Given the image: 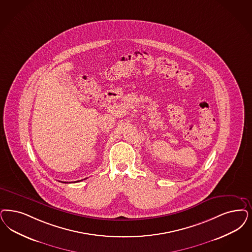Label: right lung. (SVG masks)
<instances>
[{"mask_svg":"<svg viewBox=\"0 0 252 252\" xmlns=\"http://www.w3.org/2000/svg\"><path fill=\"white\" fill-rule=\"evenodd\" d=\"M75 183H77V182H75Z\"/></svg>","mask_w":252,"mask_h":252,"instance_id":"1","label":"right lung"}]
</instances>
